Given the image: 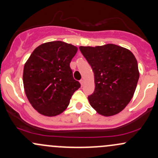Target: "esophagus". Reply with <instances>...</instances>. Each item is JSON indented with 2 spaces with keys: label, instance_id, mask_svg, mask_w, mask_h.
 Here are the masks:
<instances>
[{
  "label": "esophagus",
  "instance_id": "1",
  "mask_svg": "<svg viewBox=\"0 0 158 158\" xmlns=\"http://www.w3.org/2000/svg\"><path fill=\"white\" fill-rule=\"evenodd\" d=\"M79 82H80L81 86H83V85H84V80H83V79H81V80L79 81Z\"/></svg>",
  "mask_w": 158,
  "mask_h": 158
}]
</instances>
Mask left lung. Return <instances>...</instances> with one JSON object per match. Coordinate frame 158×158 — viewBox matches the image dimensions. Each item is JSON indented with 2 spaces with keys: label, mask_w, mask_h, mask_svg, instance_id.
<instances>
[{
  "label": "left lung",
  "mask_w": 158,
  "mask_h": 158,
  "mask_svg": "<svg viewBox=\"0 0 158 158\" xmlns=\"http://www.w3.org/2000/svg\"><path fill=\"white\" fill-rule=\"evenodd\" d=\"M79 49L94 75V91L88 97L90 104L101 115L119 113L132 99L139 78L135 56L127 48L111 43Z\"/></svg>",
  "instance_id": "obj_1"
}]
</instances>
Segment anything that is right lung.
<instances>
[{"mask_svg":"<svg viewBox=\"0 0 158 158\" xmlns=\"http://www.w3.org/2000/svg\"><path fill=\"white\" fill-rule=\"evenodd\" d=\"M78 48L63 41L37 46L24 66V89L30 103L41 115H60L81 85L73 76L70 63Z\"/></svg>","mask_w":158,"mask_h":158,"instance_id":"1","label":"right lung"}]
</instances>
